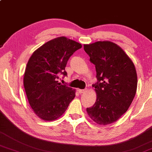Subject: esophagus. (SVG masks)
<instances>
[{
	"label": "esophagus",
	"mask_w": 152,
	"mask_h": 152,
	"mask_svg": "<svg viewBox=\"0 0 152 152\" xmlns=\"http://www.w3.org/2000/svg\"><path fill=\"white\" fill-rule=\"evenodd\" d=\"M86 89H84V90H82V89H78V92L80 94H82V93H84L86 91Z\"/></svg>",
	"instance_id": "1"
}]
</instances>
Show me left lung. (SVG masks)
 <instances>
[{"label":"left lung","instance_id":"1","mask_svg":"<svg viewBox=\"0 0 152 152\" xmlns=\"http://www.w3.org/2000/svg\"><path fill=\"white\" fill-rule=\"evenodd\" d=\"M95 65L97 83L93 85L96 100L86 112L98 125L117 121L128 110L136 95L137 78L133 62L124 50L110 41L84 45Z\"/></svg>","mask_w":152,"mask_h":152}]
</instances>
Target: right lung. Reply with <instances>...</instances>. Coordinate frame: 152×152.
<instances>
[{
	"mask_svg": "<svg viewBox=\"0 0 152 152\" xmlns=\"http://www.w3.org/2000/svg\"><path fill=\"white\" fill-rule=\"evenodd\" d=\"M82 45L65 37L54 38L33 52L24 72L23 83L30 107L45 121L57 120L76 96V90L60 83L66 76L70 57Z\"/></svg>",
	"mask_w": 152,
	"mask_h": 152,
	"instance_id": "obj_1",
	"label": "right lung"
}]
</instances>
